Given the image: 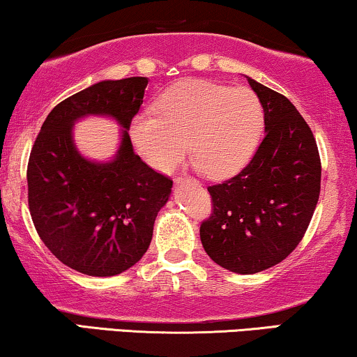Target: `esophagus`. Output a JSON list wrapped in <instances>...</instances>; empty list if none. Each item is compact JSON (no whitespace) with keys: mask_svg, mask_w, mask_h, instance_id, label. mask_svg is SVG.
<instances>
[{"mask_svg":"<svg viewBox=\"0 0 357 357\" xmlns=\"http://www.w3.org/2000/svg\"><path fill=\"white\" fill-rule=\"evenodd\" d=\"M175 182H177V183H183V182H195V183H197V180L192 178V177H185V178L178 177L177 180H175Z\"/></svg>","mask_w":357,"mask_h":357,"instance_id":"34e87169","label":"esophagus"}]
</instances>
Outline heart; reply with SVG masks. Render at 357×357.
Returning <instances> with one entry per match:
<instances>
[{
  "label": "heart",
  "instance_id": "heart-1",
  "mask_svg": "<svg viewBox=\"0 0 357 357\" xmlns=\"http://www.w3.org/2000/svg\"><path fill=\"white\" fill-rule=\"evenodd\" d=\"M154 110L133 116L130 136L141 158L159 172L172 170L190 146L208 177H229L250 160L265 123L255 92L203 79L169 87Z\"/></svg>",
  "mask_w": 357,
  "mask_h": 357
}]
</instances>
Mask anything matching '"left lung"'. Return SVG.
Listing matches in <instances>:
<instances>
[{"label":"left lung","mask_w":357,"mask_h":357,"mask_svg":"<svg viewBox=\"0 0 357 357\" xmlns=\"http://www.w3.org/2000/svg\"><path fill=\"white\" fill-rule=\"evenodd\" d=\"M265 112L266 136L247 167L208 187L204 252L238 275L268 270L304 237L320 195L321 164L312 130L289 99L248 77Z\"/></svg>","instance_id":"left-lung-1"}]
</instances>
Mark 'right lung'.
I'll list each match as a JSON object with an SVG mask.
<instances>
[{
  "label": "right lung",
  "instance_id": "right-lung-1",
  "mask_svg": "<svg viewBox=\"0 0 357 357\" xmlns=\"http://www.w3.org/2000/svg\"><path fill=\"white\" fill-rule=\"evenodd\" d=\"M148 77L100 81L60 102L43 121L27 165L29 209L48 250L89 276H115L141 260L172 180L135 154L128 130ZM91 114L122 126L119 151L96 163L77 151L72 126Z\"/></svg>",
  "mask_w": 357,
  "mask_h": 357
}]
</instances>
